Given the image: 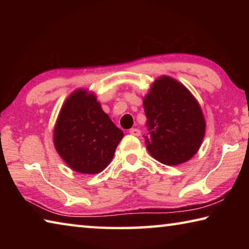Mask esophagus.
Instances as JSON below:
<instances>
[{
    "instance_id": "obj_1",
    "label": "esophagus",
    "mask_w": 249,
    "mask_h": 249,
    "mask_svg": "<svg viewBox=\"0 0 249 249\" xmlns=\"http://www.w3.org/2000/svg\"><path fill=\"white\" fill-rule=\"evenodd\" d=\"M128 133H129L130 135H133V136H140V135H141V130L138 129V128H130V129L128 130Z\"/></svg>"
}]
</instances>
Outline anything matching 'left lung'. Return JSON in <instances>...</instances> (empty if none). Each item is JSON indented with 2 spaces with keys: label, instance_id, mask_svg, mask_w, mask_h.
<instances>
[{
  "label": "left lung",
  "instance_id": "obj_1",
  "mask_svg": "<svg viewBox=\"0 0 249 249\" xmlns=\"http://www.w3.org/2000/svg\"><path fill=\"white\" fill-rule=\"evenodd\" d=\"M149 154L159 162L175 166L199 150L205 133L201 107L187 88L169 77L154 82L144 99Z\"/></svg>",
  "mask_w": 249,
  "mask_h": 249
}]
</instances>
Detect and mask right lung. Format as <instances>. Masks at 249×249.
Wrapping results in <instances>:
<instances>
[{"label": "right lung", "instance_id": "1", "mask_svg": "<svg viewBox=\"0 0 249 249\" xmlns=\"http://www.w3.org/2000/svg\"><path fill=\"white\" fill-rule=\"evenodd\" d=\"M124 133L103 112L93 94L78 90L62 107L53 130L54 147L67 165L99 174L111 162Z\"/></svg>", "mask_w": 249, "mask_h": 249}]
</instances>
